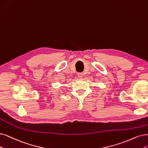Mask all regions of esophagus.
Here are the masks:
<instances>
[{
    "label": "esophagus",
    "mask_w": 148,
    "mask_h": 148,
    "mask_svg": "<svg viewBox=\"0 0 148 148\" xmlns=\"http://www.w3.org/2000/svg\"><path fill=\"white\" fill-rule=\"evenodd\" d=\"M84 74L83 73H79L78 74V77H79V78H80V79H82L83 77H84Z\"/></svg>",
    "instance_id": "1"
}]
</instances>
